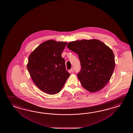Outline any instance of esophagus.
Wrapping results in <instances>:
<instances>
[{"mask_svg":"<svg viewBox=\"0 0 133 133\" xmlns=\"http://www.w3.org/2000/svg\"><path fill=\"white\" fill-rule=\"evenodd\" d=\"M70 71H71V72H74V68H72L70 70Z\"/></svg>","mask_w":133,"mask_h":133,"instance_id":"1","label":"esophagus"}]
</instances>
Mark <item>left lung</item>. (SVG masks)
Wrapping results in <instances>:
<instances>
[{
    "label": "left lung",
    "instance_id": "8db88e82",
    "mask_svg": "<svg viewBox=\"0 0 133 133\" xmlns=\"http://www.w3.org/2000/svg\"><path fill=\"white\" fill-rule=\"evenodd\" d=\"M67 47L78 55L81 69L77 77L82 87L91 93L103 88L115 67L112 49L96 39L74 41Z\"/></svg>",
    "mask_w": 133,
    "mask_h": 133
}]
</instances>
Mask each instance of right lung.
Masks as SVG:
<instances>
[{
	"label": "right lung",
	"instance_id": "obj_1",
	"mask_svg": "<svg viewBox=\"0 0 133 133\" xmlns=\"http://www.w3.org/2000/svg\"><path fill=\"white\" fill-rule=\"evenodd\" d=\"M66 42L47 40L41 43L29 56L27 69L33 82L44 93H58L70 76L61 57Z\"/></svg>",
	"mask_w": 133,
	"mask_h": 133
}]
</instances>
